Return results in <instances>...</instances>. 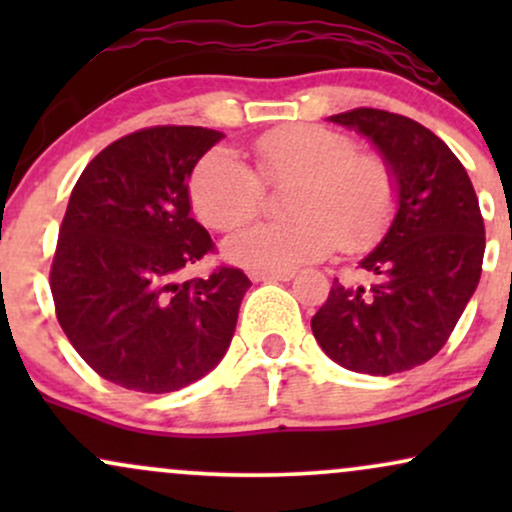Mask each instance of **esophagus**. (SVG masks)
Returning a JSON list of instances; mask_svg holds the SVG:
<instances>
[{
  "instance_id": "1",
  "label": "esophagus",
  "mask_w": 512,
  "mask_h": 512,
  "mask_svg": "<svg viewBox=\"0 0 512 512\" xmlns=\"http://www.w3.org/2000/svg\"><path fill=\"white\" fill-rule=\"evenodd\" d=\"M293 272H250L252 281H291Z\"/></svg>"
}]
</instances>
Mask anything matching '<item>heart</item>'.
I'll use <instances>...</instances> for the list:
<instances>
[{
  "label": "heart",
  "instance_id": "1",
  "mask_svg": "<svg viewBox=\"0 0 512 512\" xmlns=\"http://www.w3.org/2000/svg\"><path fill=\"white\" fill-rule=\"evenodd\" d=\"M257 175L233 149L216 146L197 163L190 199L197 216L216 231L250 221L262 207V179L291 187L281 223H255L223 240V257L250 272H291L342 245L375 243L397 207L390 163L356 154L354 139L334 129L296 125L274 129L255 142ZM257 177L261 179L256 180Z\"/></svg>",
  "mask_w": 512,
  "mask_h": 512
}]
</instances>
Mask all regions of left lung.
Masks as SVG:
<instances>
[{"label": "left lung", "mask_w": 512, "mask_h": 512, "mask_svg": "<svg viewBox=\"0 0 512 512\" xmlns=\"http://www.w3.org/2000/svg\"><path fill=\"white\" fill-rule=\"evenodd\" d=\"M327 120L366 137L390 163L397 207L385 236L358 262L373 284L334 279L310 327L339 366L404 373L443 349L477 291L486 248L479 199L448 144L419 122L373 108Z\"/></svg>", "instance_id": "8db88e82"}]
</instances>
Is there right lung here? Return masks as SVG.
<instances>
[{
  "mask_svg": "<svg viewBox=\"0 0 512 512\" xmlns=\"http://www.w3.org/2000/svg\"><path fill=\"white\" fill-rule=\"evenodd\" d=\"M221 132L151 127L103 149L76 180L50 289L79 356L127 390L175 392L219 366L250 279L221 267L180 272L214 248L192 219V170Z\"/></svg>",
  "mask_w": 512,
  "mask_h": 512,
  "instance_id": "1",
  "label": "right lung"
}]
</instances>
